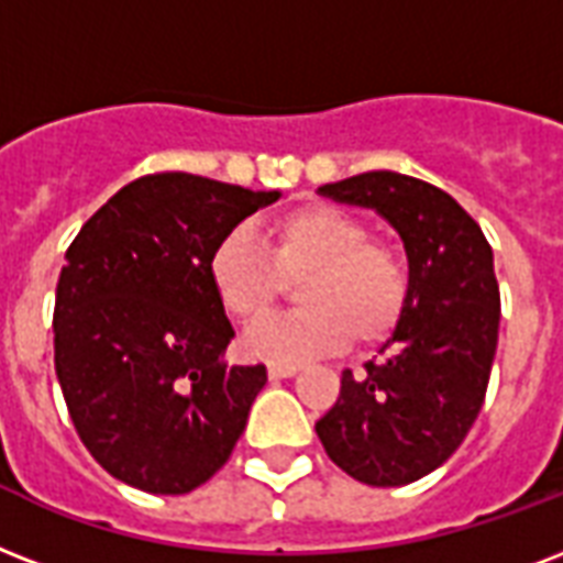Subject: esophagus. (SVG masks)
Masks as SVG:
<instances>
[{
    "mask_svg": "<svg viewBox=\"0 0 563 563\" xmlns=\"http://www.w3.org/2000/svg\"><path fill=\"white\" fill-rule=\"evenodd\" d=\"M298 368L300 366H280V363H272V366H268V375H272V377H291V375H298Z\"/></svg>",
    "mask_w": 563,
    "mask_h": 563,
    "instance_id": "esophagus-1",
    "label": "esophagus"
}]
</instances>
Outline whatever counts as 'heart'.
<instances>
[{
	"label": "heart",
	"instance_id": "heart-1",
	"mask_svg": "<svg viewBox=\"0 0 563 563\" xmlns=\"http://www.w3.org/2000/svg\"><path fill=\"white\" fill-rule=\"evenodd\" d=\"M230 230L209 253V283L233 319L260 321L283 298L286 280H300V310L247 330L244 351L256 360L298 366L303 360L380 342L407 310L410 274L396 251L372 242L357 214L310 203L263 227Z\"/></svg>",
	"mask_w": 563,
	"mask_h": 563
}]
</instances>
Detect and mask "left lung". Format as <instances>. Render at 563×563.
I'll return each instance as SVG.
<instances>
[{
	"instance_id": "obj_1",
	"label": "left lung",
	"mask_w": 563,
	"mask_h": 563,
	"mask_svg": "<svg viewBox=\"0 0 563 563\" xmlns=\"http://www.w3.org/2000/svg\"><path fill=\"white\" fill-rule=\"evenodd\" d=\"M396 227L410 265L407 310L380 360L342 372L336 405L316 422L339 470L401 487L443 466L484 405L499 342V283L482 227L443 188L368 170L319 188Z\"/></svg>"
}]
</instances>
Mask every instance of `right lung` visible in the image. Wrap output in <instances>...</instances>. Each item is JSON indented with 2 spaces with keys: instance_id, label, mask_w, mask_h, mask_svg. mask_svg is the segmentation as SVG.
<instances>
[{
  "instance_id": "1",
  "label": "right lung",
  "mask_w": 563,
  "mask_h": 563,
  "mask_svg": "<svg viewBox=\"0 0 563 563\" xmlns=\"http://www.w3.org/2000/svg\"><path fill=\"white\" fill-rule=\"evenodd\" d=\"M280 191L147 174L97 209L55 289V375L79 440L156 496L206 484L233 454L265 366H227L235 336L209 253Z\"/></svg>"
}]
</instances>
